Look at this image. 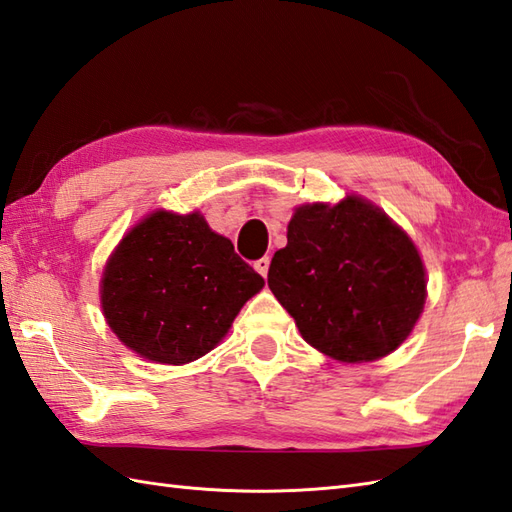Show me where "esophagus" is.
<instances>
[{
	"label": "esophagus",
	"instance_id": "obj_1",
	"mask_svg": "<svg viewBox=\"0 0 512 512\" xmlns=\"http://www.w3.org/2000/svg\"><path fill=\"white\" fill-rule=\"evenodd\" d=\"M268 268H270V257H261L255 261V270L259 272L261 277L268 275Z\"/></svg>",
	"mask_w": 512,
	"mask_h": 512
}]
</instances>
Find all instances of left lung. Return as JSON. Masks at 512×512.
Listing matches in <instances>:
<instances>
[{"instance_id": "obj_1", "label": "left lung", "mask_w": 512, "mask_h": 512, "mask_svg": "<svg viewBox=\"0 0 512 512\" xmlns=\"http://www.w3.org/2000/svg\"><path fill=\"white\" fill-rule=\"evenodd\" d=\"M268 288L312 347L342 362H371L395 351L417 323L425 270L410 237L351 196L296 209Z\"/></svg>"}]
</instances>
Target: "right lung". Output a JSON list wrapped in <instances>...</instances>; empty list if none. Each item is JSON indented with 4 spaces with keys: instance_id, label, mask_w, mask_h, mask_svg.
Here are the masks:
<instances>
[{
    "instance_id": "obj_1",
    "label": "right lung",
    "mask_w": 512,
    "mask_h": 512,
    "mask_svg": "<svg viewBox=\"0 0 512 512\" xmlns=\"http://www.w3.org/2000/svg\"><path fill=\"white\" fill-rule=\"evenodd\" d=\"M261 285V275L198 213L157 211L106 264L102 310L141 358L187 364L216 347Z\"/></svg>"
}]
</instances>
